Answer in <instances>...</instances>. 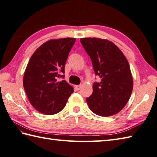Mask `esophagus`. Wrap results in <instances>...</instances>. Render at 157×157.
<instances>
[{
    "mask_svg": "<svg viewBox=\"0 0 157 157\" xmlns=\"http://www.w3.org/2000/svg\"><path fill=\"white\" fill-rule=\"evenodd\" d=\"M82 86L81 85H78V86H75V88L77 90H79L81 89Z\"/></svg>",
    "mask_w": 157,
    "mask_h": 157,
    "instance_id": "1",
    "label": "esophagus"
}]
</instances>
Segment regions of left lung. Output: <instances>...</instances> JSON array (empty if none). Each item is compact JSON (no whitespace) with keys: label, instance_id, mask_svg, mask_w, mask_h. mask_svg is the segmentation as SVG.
Instances as JSON below:
<instances>
[{"label":"left lung","instance_id":"left-lung-1","mask_svg":"<svg viewBox=\"0 0 157 157\" xmlns=\"http://www.w3.org/2000/svg\"><path fill=\"white\" fill-rule=\"evenodd\" d=\"M90 56L96 75L101 82H94L93 92L86 98L95 114L109 117L121 111L129 101L133 90V79L129 63L114 43L96 38L80 39Z\"/></svg>","mask_w":157,"mask_h":157}]
</instances>
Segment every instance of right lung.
<instances>
[{"mask_svg":"<svg viewBox=\"0 0 157 157\" xmlns=\"http://www.w3.org/2000/svg\"><path fill=\"white\" fill-rule=\"evenodd\" d=\"M75 38L51 40L31 56L23 75V87L34 107L44 115H54L65 107L73 88L64 78L65 65Z\"/></svg>","mask_w":157,"mask_h":157,"instance_id":"add662e5","label":"right lung"}]
</instances>
